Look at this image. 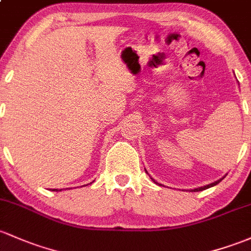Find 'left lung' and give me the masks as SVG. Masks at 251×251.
Returning <instances> with one entry per match:
<instances>
[{"label":"left lung","instance_id":"left-lung-1","mask_svg":"<svg viewBox=\"0 0 251 251\" xmlns=\"http://www.w3.org/2000/svg\"><path fill=\"white\" fill-rule=\"evenodd\" d=\"M147 172V171H146ZM225 177V176H224ZM224 177L223 178H220V179H218V180H215V182H213V183H209V184H207V185H203V187H199V188H195V189H191L190 191H201V190H204V189H208V188H211V187H214V185H217L218 183L219 182H222V180L224 179ZM153 179V178H152ZM154 180V179H153ZM154 183H157V184H159L158 182H155L154 180ZM159 185H161V184H159Z\"/></svg>","mask_w":251,"mask_h":251}]
</instances>
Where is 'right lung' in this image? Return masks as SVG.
Returning a JSON list of instances; mask_svg holds the SVG:
<instances>
[{
    "instance_id": "1",
    "label": "right lung",
    "mask_w": 251,
    "mask_h": 251,
    "mask_svg": "<svg viewBox=\"0 0 251 251\" xmlns=\"http://www.w3.org/2000/svg\"><path fill=\"white\" fill-rule=\"evenodd\" d=\"M53 190H55V191H62V189H60V190H58V189H53Z\"/></svg>"
}]
</instances>
